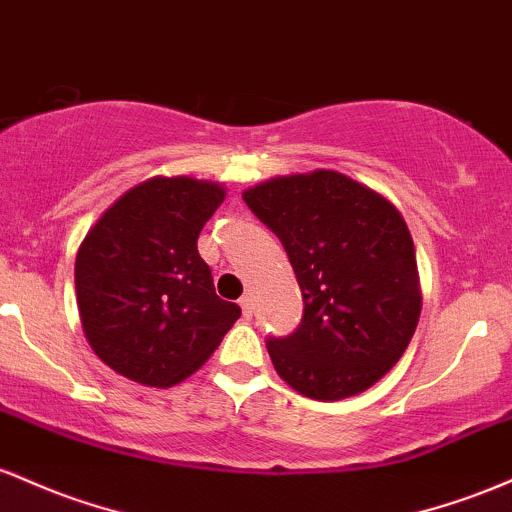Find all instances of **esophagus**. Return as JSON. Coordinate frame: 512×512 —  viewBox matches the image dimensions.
Here are the masks:
<instances>
[{"label": "esophagus", "mask_w": 512, "mask_h": 512, "mask_svg": "<svg viewBox=\"0 0 512 512\" xmlns=\"http://www.w3.org/2000/svg\"><path fill=\"white\" fill-rule=\"evenodd\" d=\"M239 307H241V312H244V317H246V319H249L251 314H254V300H251L249 295L241 297V300H239Z\"/></svg>", "instance_id": "34e87169"}]
</instances>
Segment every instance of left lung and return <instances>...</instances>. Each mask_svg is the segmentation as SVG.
Listing matches in <instances>:
<instances>
[{"label":"left lung","mask_w":512,"mask_h":512,"mask_svg":"<svg viewBox=\"0 0 512 512\" xmlns=\"http://www.w3.org/2000/svg\"><path fill=\"white\" fill-rule=\"evenodd\" d=\"M244 203L285 246L302 290L300 326L266 341L278 375L309 399L365 392L404 355L421 317L404 217L326 169L261 183Z\"/></svg>","instance_id":"left-lung-1"}]
</instances>
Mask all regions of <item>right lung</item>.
Returning <instances> with one entry per match:
<instances>
[{"label":"right lung","mask_w":512,"mask_h":512,"mask_svg":"<svg viewBox=\"0 0 512 512\" xmlns=\"http://www.w3.org/2000/svg\"><path fill=\"white\" fill-rule=\"evenodd\" d=\"M225 200L188 176L140 183L89 229L74 263L79 317L94 353L118 375L171 387L193 375L239 319L198 254L200 229Z\"/></svg>","instance_id":"right-lung-1"}]
</instances>
